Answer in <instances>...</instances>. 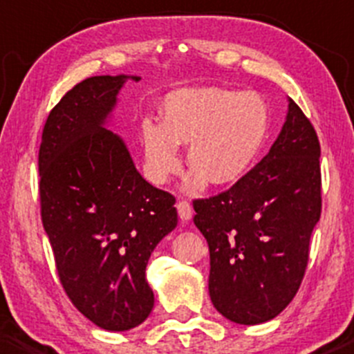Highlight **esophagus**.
Listing matches in <instances>:
<instances>
[{
  "mask_svg": "<svg viewBox=\"0 0 354 354\" xmlns=\"http://www.w3.org/2000/svg\"><path fill=\"white\" fill-rule=\"evenodd\" d=\"M177 211H178V218H180L182 221L191 220L192 207H191V204H189L187 201H178L177 203Z\"/></svg>",
  "mask_w": 354,
  "mask_h": 354,
  "instance_id": "esophagus-1",
  "label": "esophagus"
}]
</instances>
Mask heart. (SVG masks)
Returning a JSON list of instances; mask_svg holds the SVG:
<instances>
[{
  "instance_id": "obj_1",
  "label": "heart",
  "mask_w": 354,
  "mask_h": 354,
  "mask_svg": "<svg viewBox=\"0 0 354 354\" xmlns=\"http://www.w3.org/2000/svg\"><path fill=\"white\" fill-rule=\"evenodd\" d=\"M162 122H141L145 174L163 184L180 169L177 145H187L194 169L185 180L189 192L207 184L239 182L256 163L269 131V109L256 92L185 88L170 93L162 107Z\"/></svg>"
}]
</instances>
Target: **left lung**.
<instances>
[{"label":"left lung","mask_w":354,"mask_h":354,"mask_svg":"<svg viewBox=\"0 0 354 354\" xmlns=\"http://www.w3.org/2000/svg\"><path fill=\"white\" fill-rule=\"evenodd\" d=\"M288 102L268 155L228 191L194 201V225L209 247L211 301L243 326L274 319L293 300L322 209L319 138Z\"/></svg>","instance_id":"8db88e82"}]
</instances>
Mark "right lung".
Wrapping results in <instances>:
<instances>
[{"label": "right lung", "mask_w": 354, "mask_h": 354, "mask_svg": "<svg viewBox=\"0 0 354 354\" xmlns=\"http://www.w3.org/2000/svg\"><path fill=\"white\" fill-rule=\"evenodd\" d=\"M92 76L50 111L39 150L42 225L61 285L105 330H129L150 315L147 264L177 227L176 198L134 167L121 136L105 127L126 80Z\"/></svg>", "instance_id": "obj_1"}]
</instances>
